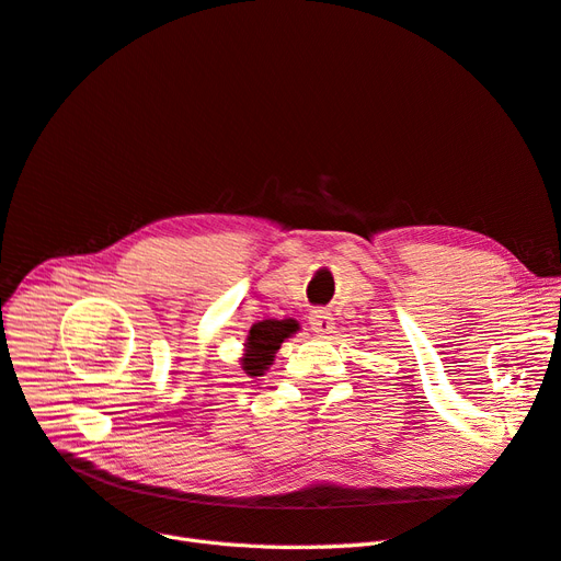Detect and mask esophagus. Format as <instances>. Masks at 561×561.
<instances>
[{"label":"esophagus","mask_w":561,"mask_h":561,"mask_svg":"<svg viewBox=\"0 0 561 561\" xmlns=\"http://www.w3.org/2000/svg\"><path fill=\"white\" fill-rule=\"evenodd\" d=\"M309 325L318 334H330L334 330V318L328 309H313L309 313Z\"/></svg>","instance_id":"obj_1"}]
</instances>
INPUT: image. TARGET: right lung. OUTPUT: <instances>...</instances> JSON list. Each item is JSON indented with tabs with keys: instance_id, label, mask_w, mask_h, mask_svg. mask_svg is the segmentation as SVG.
Instances as JSON below:
<instances>
[{
	"instance_id": "1",
	"label": "right lung",
	"mask_w": 561,
	"mask_h": 561,
	"mask_svg": "<svg viewBox=\"0 0 561 561\" xmlns=\"http://www.w3.org/2000/svg\"><path fill=\"white\" fill-rule=\"evenodd\" d=\"M299 330V322L293 318L285 320H260L254 322L248 332L245 339V353L241 358V365L245 369L248 377H262L268 369V365L274 363L276 351L285 342L287 336H293Z\"/></svg>"
}]
</instances>
